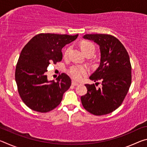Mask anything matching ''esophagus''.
I'll use <instances>...</instances> for the list:
<instances>
[{"mask_svg":"<svg viewBox=\"0 0 147 147\" xmlns=\"http://www.w3.org/2000/svg\"><path fill=\"white\" fill-rule=\"evenodd\" d=\"M72 85L74 86H76L78 85V83H77V82H74V81H72Z\"/></svg>","mask_w":147,"mask_h":147,"instance_id":"obj_1","label":"esophagus"}]
</instances>
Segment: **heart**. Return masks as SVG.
Masks as SVG:
<instances>
[{
	"mask_svg": "<svg viewBox=\"0 0 147 147\" xmlns=\"http://www.w3.org/2000/svg\"><path fill=\"white\" fill-rule=\"evenodd\" d=\"M80 48L83 53L86 54H88L91 52H94V47L93 44L89 41H83L80 43ZM69 49H67L64 52V56L66 57L67 56L69 53ZM89 73V70L86 67L84 66H78L74 65L71 67L69 70V75L71 76L72 78H73L75 80L79 81L81 80L84 76L88 75Z\"/></svg>",
	"mask_w": 147,
	"mask_h": 147,
	"instance_id": "heart-1",
	"label": "heart"
}]
</instances>
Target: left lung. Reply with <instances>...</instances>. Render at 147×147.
Returning a JSON list of instances; mask_svg holds the SVG:
<instances>
[{
    "label": "left lung",
    "mask_w": 147,
    "mask_h": 147,
    "mask_svg": "<svg viewBox=\"0 0 147 147\" xmlns=\"http://www.w3.org/2000/svg\"><path fill=\"white\" fill-rule=\"evenodd\" d=\"M84 38L100 46V65L89 79L100 81L102 88L86 84L88 93L81 96L82 104L94 115H106L117 109L128 93L131 83L130 57L121 41L111 35L86 34Z\"/></svg>",
    "instance_id": "obj_1"
}]
</instances>
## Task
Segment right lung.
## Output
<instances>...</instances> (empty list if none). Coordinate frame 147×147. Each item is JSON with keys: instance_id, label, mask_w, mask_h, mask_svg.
Masks as SVG:
<instances>
[{"instance_id": "obj_1", "label": "right lung", "mask_w": 147, "mask_h": 147, "mask_svg": "<svg viewBox=\"0 0 147 147\" xmlns=\"http://www.w3.org/2000/svg\"><path fill=\"white\" fill-rule=\"evenodd\" d=\"M78 36L39 34L24 47L17 61L15 78L19 95L29 108L47 113L60 104L63 93L71 85L70 77L61 73L56 82L48 81L46 72L50 64L61 61L62 48Z\"/></svg>"}]
</instances>
